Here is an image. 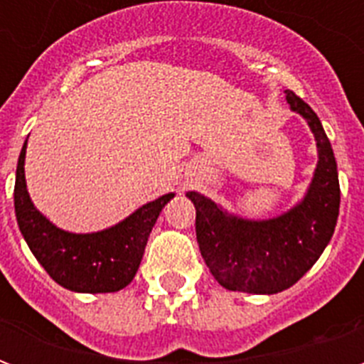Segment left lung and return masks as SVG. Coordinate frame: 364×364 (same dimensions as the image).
Segmentation results:
<instances>
[{
  "label": "left lung",
  "instance_id": "8db88e82",
  "mask_svg": "<svg viewBox=\"0 0 364 364\" xmlns=\"http://www.w3.org/2000/svg\"><path fill=\"white\" fill-rule=\"evenodd\" d=\"M290 111L308 122L316 138L318 164L304 197L287 213L250 220L224 210L213 198L189 191L197 210V242L213 277L224 289L277 294L304 277L329 244L339 216L337 164L318 114L292 91Z\"/></svg>",
  "mask_w": 364,
  "mask_h": 364
}]
</instances>
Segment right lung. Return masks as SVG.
Here are the masks:
<instances>
[{
  "label": "right lung",
  "mask_w": 364,
  "mask_h": 364,
  "mask_svg": "<svg viewBox=\"0 0 364 364\" xmlns=\"http://www.w3.org/2000/svg\"><path fill=\"white\" fill-rule=\"evenodd\" d=\"M27 142L15 173V216L28 250L52 281L74 292H117L132 282L161 208L175 197L146 203L111 228L74 234L52 224L31 200L25 179Z\"/></svg>",
  "instance_id": "right-lung-1"
}]
</instances>
